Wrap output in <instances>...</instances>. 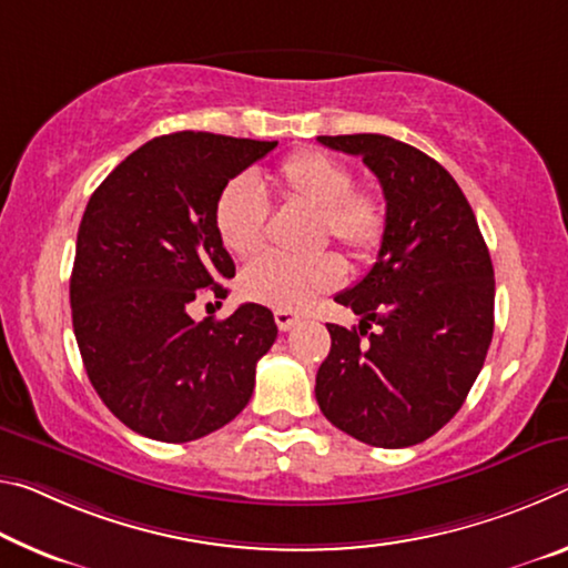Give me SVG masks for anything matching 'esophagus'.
<instances>
[{"label": "esophagus", "instance_id": "34e87169", "mask_svg": "<svg viewBox=\"0 0 568 568\" xmlns=\"http://www.w3.org/2000/svg\"><path fill=\"white\" fill-rule=\"evenodd\" d=\"M298 321H301L298 313H293V311H275V323H277V328H281V331H291Z\"/></svg>", "mask_w": 568, "mask_h": 568}]
</instances>
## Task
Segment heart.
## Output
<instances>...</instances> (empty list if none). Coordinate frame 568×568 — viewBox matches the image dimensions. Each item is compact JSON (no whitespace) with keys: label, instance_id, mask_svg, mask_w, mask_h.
Returning a JSON list of instances; mask_svg holds the SVG:
<instances>
[{"label":"heart","instance_id":"obj_1","mask_svg":"<svg viewBox=\"0 0 568 568\" xmlns=\"http://www.w3.org/2000/svg\"><path fill=\"white\" fill-rule=\"evenodd\" d=\"M265 194L316 212L318 240L331 237L356 260H368L386 235V206L372 189H356L344 161L316 149L295 151L277 169L255 179L237 176L222 189L214 227L232 255L250 257L263 245ZM344 263L333 252L283 257L265 252L242 270V293L277 311H298L316 295L336 287Z\"/></svg>","mask_w":568,"mask_h":568}]
</instances>
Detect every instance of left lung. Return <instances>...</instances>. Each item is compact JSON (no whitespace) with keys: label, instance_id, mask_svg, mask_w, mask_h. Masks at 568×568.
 Returning <instances> with one entry per match:
<instances>
[{"label":"left lung","instance_id":"obj_1","mask_svg":"<svg viewBox=\"0 0 568 568\" xmlns=\"http://www.w3.org/2000/svg\"><path fill=\"white\" fill-rule=\"evenodd\" d=\"M318 141L362 156L386 200L376 263L336 295L362 321L358 328L328 323L318 407L358 443L412 447L455 417L485 364L495 305L490 252L463 189L435 159L382 133Z\"/></svg>","mask_w":568,"mask_h":568}]
</instances>
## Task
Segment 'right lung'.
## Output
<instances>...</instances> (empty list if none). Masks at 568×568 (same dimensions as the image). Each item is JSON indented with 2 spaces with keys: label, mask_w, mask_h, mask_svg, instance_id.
<instances>
[{
  "label": "right lung",
  "mask_w": 568,
  "mask_h": 568,
  "mask_svg": "<svg viewBox=\"0 0 568 568\" xmlns=\"http://www.w3.org/2000/svg\"><path fill=\"white\" fill-rule=\"evenodd\" d=\"M277 141L179 131L125 156L85 206L70 275L73 331L88 379L125 427L192 443L245 409L255 366L277 338L265 305L224 321L189 316L224 298L235 263L214 227L230 179Z\"/></svg>",
  "instance_id": "right-lung-1"
}]
</instances>
